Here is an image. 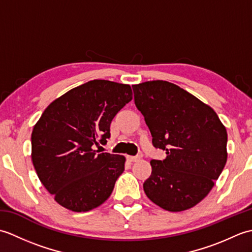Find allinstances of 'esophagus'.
Here are the masks:
<instances>
[{
	"label": "esophagus",
	"mask_w": 252,
	"mask_h": 252,
	"mask_svg": "<svg viewBox=\"0 0 252 252\" xmlns=\"http://www.w3.org/2000/svg\"><path fill=\"white\" fill-rule=\"evenodd\" d=\"M127 160L131 162H134V161H137V160H140V157L138 156H127Z\"/></svg>",
	"instance_id": "1"
}]
</instances>
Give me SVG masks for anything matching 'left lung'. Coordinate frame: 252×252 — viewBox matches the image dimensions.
Masks as SVG:
<instances>
[{"instance_id": "1", "label": "left lung", "mask_w": 252, "mask_h": 252, "mask_svg": "<svg viewBox=\"0 0 252 252\" xmlns=\"http://www.w3.org/2000/svg\"><path fill=\"white\" fill-rule=\"evenodd\" d=\"M137 109L145 118L164 160H152L144 191L171 212L184 211L205 198L227 160V132L216 111L176 84L155 80L132 85Z\"/></svg>"}]
</instances>
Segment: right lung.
<instances>
[{
  "instance_id": "right-lung-1",
  "label": "right lung",
  "mask_w": 252,
  "mask_h": 252,
  "mask_svg": "<svg viewBox=\"0 0 252 252\" xmlns=\"http://www.w3.org/2000/svg\"><path fill=\"white\" fill-rule=\"evenodd\" d=\"M129 84L92 80L46 107L31 134V158L41 183L57 203L74 212L105 202L125 171L126 157L97 154L110 123L133 98Z\"/></svg>"
}]
</instances>
